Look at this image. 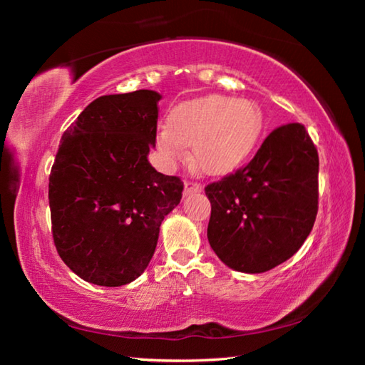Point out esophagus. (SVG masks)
Here are the masks:
<instances>
[{
    "instance_id": "obj_1",
    "label": "esophagus",
    "mask_w": 365,
    "mask_h": 365,
    "mask_svg": "<svg viewBox=\"0 0 365 365\" xmlns=\"http://www.w3.org/2000/svg\"><path fill=\"white\" fill-rule=\"evenodd\" d=\"M202 190V185L197 183V182H185V190H183V195L188 196L191 193H200Z\"/></svg>"
}]
</instances>
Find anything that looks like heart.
<instances>
[{
	"instance_id": "obj_1",
	"label": "heart",
	"mask_w": 365,
	"mask_h": 365,
	"mask_svg": "<svg viewBox=\"0 0 365 365\" xmlns=\"http://www.w3.org/2000/svg\"><path fill=\"white\" fill-rule=\"evenodd\" d=\"M256 104L225 95H206L180 103L168 115V130L158 135V148L169 163L187 156L207 175L222 177L237 170L261 133Z\"/></svg>"
}]
</instances>
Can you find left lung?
<instances>
[{
  "label": "left lung",
  "mask_w": 365,
  "mask_h": 365,
  "mask_svg": "<svg viewBox=\"0 0 365 365\" xmlns=\"http://www.w3.org/2000/svg\"><path fill=\"white\" fill-rule=\"evenodd\" d=\"M207 240L228 267L261 274L285 262L319 209V154L304 125L275 128L248 165L209 183Z\"/></svg>",
  "instance_id": "8db88e82"
}]
</instances>
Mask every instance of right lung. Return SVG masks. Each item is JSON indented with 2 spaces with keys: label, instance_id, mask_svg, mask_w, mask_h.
<instances>
[{
  "label": "right lung",
  "instance_id": "1",
  "mask_svg": "<svg viewBox=\"0 0 365 365\" xmlns=\"http://www.w3.org/2000/svg\"><path fill=\"white\" fill-rule=\"evenodd\" d=\"M160 98L153 90L96 98L61 138L48 190L53 240L67 267L93 285L138 279L160 222L182 200L180 178L148 160Z\"/></svg>",
  "mask_w": 365,
  "mask_h": 365
}]
</instances>
